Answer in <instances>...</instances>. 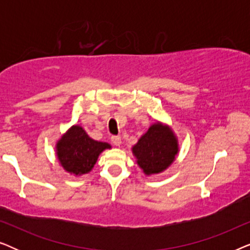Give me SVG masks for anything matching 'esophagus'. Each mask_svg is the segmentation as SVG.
<instances>
[{
	"mask_svg": "<svg viewBox=\"0 0 250 250\" xmlns=\"http://www.w3.org/2000/svg\"><path fill=\"white\" fill-rule=\"evenodd\" d=\"M111 142H112V145H114V146H119L122 145V138L119 135L111 136Z\"/></svg>",
	"mask_w": 250,
	"mask_h": 250,
	"instance_id": "34e87169",
	"label": "esophagus"
}]
</instances>
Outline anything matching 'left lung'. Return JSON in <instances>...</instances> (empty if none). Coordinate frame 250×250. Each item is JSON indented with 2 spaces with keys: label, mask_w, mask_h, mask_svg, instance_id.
I'll return each mask as SVG.
<instances>
[{
  "label": "left lung",
  "mask_w": 250,
  "mask_h": 250,
  "mask_svg": "<svg viewBox=\"0 0 250 250\" xmlns=\"http://www.w3.org/2000/svg\"><path fill=\"white\" fill-rule=\"evenodd\" d=\"M136 163L146 175L158 174L170 166L179 152L175 134L168 126L155 123L132 148Z\"/></svg>",
  "instance_id": "1"
}]
</instances>
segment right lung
Here are the masks:
<instances>
[{
  "label": "right lung",
  "mask_w": 250,
  "mask_h": 250,
  "mask_svg": "<svg viewBox=\"0 0 250 250\" xmlns=\"http://www.w3.org/2000/svg\"><path fill=\"white\" fill-rule=\"evenodd\" d=\"M110 148L109 143L95 141L83 127L74 125L58 141L57 156L63 169L77 176L91 172L99 155Z\"/></svg>",
  "instance_id": "obj_1"
}]
</instances>
